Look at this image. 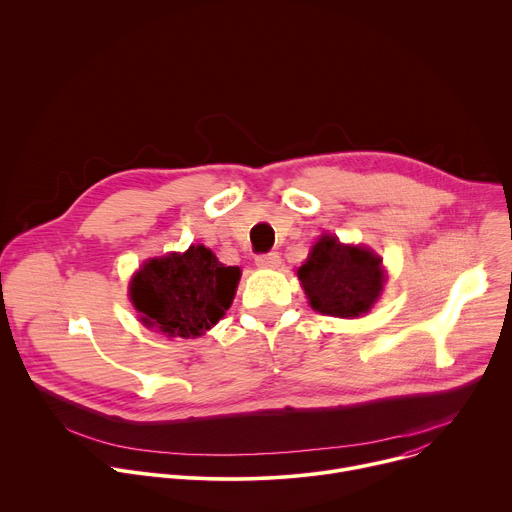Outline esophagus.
Segmentation results:
<instances>
[{
  "instance_id": "34e87169",
  "label": "esophagus",
  "mask_w": 512,
  "mask_h": 512,
  "mask_svg": "<svg viewBox=\"0 0 512 512\" xmlns=\"http://www.w3.org/2000/svg\"><path fill=\"white\" fill-rule=\"evenodd\" d=\"M255 261H257V265H259V267H277L281 259H279V255H277V253H273V251H271V253L257 255V259H255Z\"/></svg>"
}]
</instances>
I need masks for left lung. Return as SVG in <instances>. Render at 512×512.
Returning <instances> with one entry per match:
<instances>
[{"label": "left lung", "mask_w": 512, "mask_h": 512, "mask_svg": "<svg viewBox=\"0 0 512 512\" xmlns=\"http://www.w3.org/2000/svg\"><path fill=\"white\" fill-rule=\"evenodd\" d=\"M298 277L310 306L336 318H358L367 314L383 291L381 257L364 247L342 245L336 237L324 235Z\"/></svg>", "instance_id": "obj_1"}]
</instances>
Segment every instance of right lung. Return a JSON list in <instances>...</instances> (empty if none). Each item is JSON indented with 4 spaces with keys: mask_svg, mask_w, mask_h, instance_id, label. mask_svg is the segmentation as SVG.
<instances>
[{
    "mask_svg": "<svg viewBox=\"0 0 512 512\" xmlns=\"http://www.w3.org/2000/svg\"><path fill=\"white\" fill-rule=\"evenodd\" d=\"M239 277V267H225L210 249L192 245L184 255L150 259L135 273L129 294L145 326L194 338L231 308Z\"/></svg>",
    "mask_w": 512,
    "mask_h": 512,
    "instance_id": "add662e5",
    "label": "right lung"
}]
</instances>
